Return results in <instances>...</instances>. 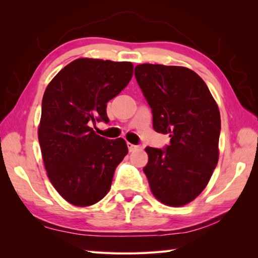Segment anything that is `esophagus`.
<instances>
[{
  "label": "esophagus",
  "instance_id": "obj_1",
  "mask_svg": "<svg viewBox=\"0 0 258 258\" xmlns=\"http://www.w3.org/2000/svg\"><path fill=\"white\" fill-rule=\"evenodd\" d=\"M127 147H128V150L130 151H134L135 149H138V148H139V146L132 145V143H130V142H127Z\"/></svg>",
  "mask_w": 258,
  "mask_h": 258
}]
</instances>
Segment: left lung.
Segmentation results:
<instances>
[{"mask_svg": "<svg viewBox=\"0 0 258 258\" xmlns=\"http://www.w3.org/2000/svg\"><path fill=\"white\" fill-rule=\"evenodd\" d=\"M134 75L152 112V126L169 134L163 149L147 147L143 172L155 197L183 206L198 197L218 160L220 110L202 77L185 67L143 63Z\"/></svg>", "mask_w": 258, "mask_h": 258, "instance_id": "8db88e82", "label": "left lung"}]
</instances>
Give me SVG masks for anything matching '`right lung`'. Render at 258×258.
Segmentation results:
<instances>
[{"instance_id": "obj_1", "label": "right lung", "mask_w": 258, "mask_h": 258, "mask_svg": "<svg viewBox=\"0 0 258 258\" xmlns=\"http://www.w3.org/2000/svg\"><path fill=\"white\" fill-rule=\"evenodd\" d=\"M132 75L131 62L77 59L56 74L43 95L38 127L43 161L54 189L75 206L100 202L127 155L123 139L100 137L91 125L109 123L107 102Z\"/></svg>"}]
</instances>
